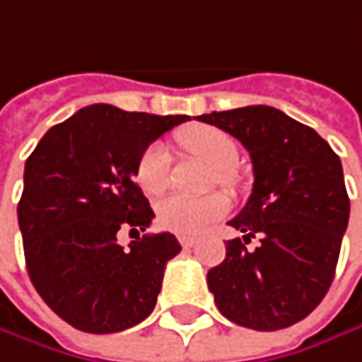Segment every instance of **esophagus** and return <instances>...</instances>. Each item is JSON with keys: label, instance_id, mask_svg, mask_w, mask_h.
Segmentation results:
<instances>
[{"label": "esophagus", "instance_id": "obj_1", "mask_svg": "<svg viewBox=\"0 0 362 362\" xmlns=\"http://www.w3.org/2000/svg\"><path fill=\"white\" fill-rule=\"evenodd\" d=\"M178 240H180V245L184 248L194 247V243H197V238H194V236H186V234H182V236H178Z\"/></svg>", "mask_w": 362, "mask_h": 362}]
</instances>
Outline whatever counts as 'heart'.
<instances>
[{"label": "heart", "instance_id": "heart-1", "mask_svg": "<svg viewBox=\"0 0 362 362\" xmlns=\"http://www.w3.org/2000/svg\"><path fill=\"white\" fill-rule=\"evenodd\" d=\"M178 143L190 155L201 157L215 170V180L230 182V170L238 161V145L232 134L207 124H192L178 132ZM136 180L147 194L165 190L170 182V155L161 145H151L136 165ZM230 211V201L221 192L205 197L170 194L157 205V221L176 234H199L209 223Z\"/></svg>", "mask_w": 362, "mask_h": 362}]
</instances>
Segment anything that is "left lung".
Returning <instances> with one entry per match:
<instances>
[{
	"label": "left lung",
	"mask_w": 362,
	"mask_h": 362,
	"mask_svg": "<svg viewBox=\"0 0 362 362\" xmlns=\"http://www.w3.org/2000/svg\"><path fill=\"white\" fill-rule=\"evenodd\" d=\"M197 119L238 139L255 184L230 226L226 259L209 269L215 305L236 325L276 332L305 319L336 274L350 199L340 157L309 126L267 105L214 112ZM259 247L248 251L250 238Z\"/></svg>",
	"instance_id": "8db88e82"
}]
</instances>
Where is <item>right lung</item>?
I'll list each match as a JSON object with an SVG mask.
<instances>
[{"label":"right lung","instance_id":"right-lung-1","mask_svg":"<svg viewBox=\"0 0 362 362\" xmlns=\"http://www.w3.org/2000/svg\"><path fill=\"white\" fill-rule=\"evenodd\" d=\"M188 115L124 112L97 103L45 132L24 165L18 203L33 286L72 327L115 334L151 315L174 234H145L124 248L119 230L145 232L155 217L134 182L147 147Z\"/></svg>","mask_w":362,"mask_h":362}]
</instances>
